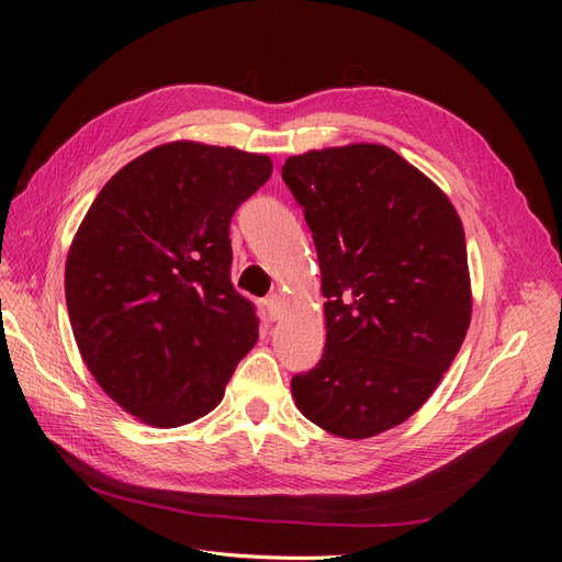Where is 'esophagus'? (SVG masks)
I'll return each mask as SVG.
<instances>
[{
    "label": "esophagus",
    "mask_w": 562,
    "mask_h": 562,
    "mask_svg": "<svg viewBox=\"0 0 562 562\" xmlns=\"http://www.w3.org/2000/svg\"><path fill=\"white\" fill-rule=\"evenodd\" d=\"M265 307H267V314L271 321H279L283 316V302L279 295H271L265 300Z\"/></svg>",
    "instance_id": "1"
}]
</instances>
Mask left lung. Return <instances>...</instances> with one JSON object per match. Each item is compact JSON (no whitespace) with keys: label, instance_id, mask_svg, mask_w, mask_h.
Masks as SVG:
<instances>
[{"label":"left lung","instance_id":"8db88e82","mask_svg":"<svg viewBox=\"0 0 562 562\" xmlns=\"http://www.w3.org/2000/svg\"><path fill=\"white\" fill-rule=\"evenodd\" d=\"M321 267L326 349L291 382L295 405L339 438L415 415L471 321L464 227L450 199L384 145L285 159Z\"/></svg>","mask_w":562,"mask_h":562}]
</instances>
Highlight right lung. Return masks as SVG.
I'll list each match as a JSON object with an SVG mask.
<instances>
[{"instance_id": "right-lung-1", "label": "right lung", "mask_w": 562, "mask_h": 562, "mask_svg": "<svg viewBox=\"0 0 562 562\" xmlns=\"http://www.w3.org/2000/svg\"><path fill=\"white\" fill-rule=\"evenodd\" d=\"M269 176L265 155L168 143L112 176L81 220L65 265L77 347L151 427L209 415L258 342L260 318L229 277V223Z\"/></svg>"}]
</instances>
